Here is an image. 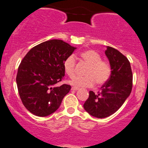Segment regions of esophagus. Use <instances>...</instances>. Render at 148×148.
Here are the masks:
<instances>
[{
	"label": "esophagus",
	"mask_w": 148,
	"mask_h": 148,
	"mask_svg": "<svg viewBox=\"0 0 148 148\" xmlns=\"http://www.w3.org/2000/svg\"><path fill=\"white\" fill-rule=\"evenodd\" d=\"M71 89L73 91H76V90H78L79 88L78 87H73L72 88H71Z\"/></svg>",
	"instance_id": "34e87169"
}]
</instances>
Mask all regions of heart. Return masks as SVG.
Masks as SVG:
<instances>
[{"label": "heart", "mask_w": 148, "mask_h": 148, "mask_svg": "<svg viewBox=\"0 0 148 148\" xmlns=\"http://www.w3.org/2000/svg\"><path fill=\"white\" fill-rule=\"evenodd\" d=\"M79 56L84 62L89 64L85 72L87 76L76 77L70 81L72 85L76 87H91L96 82L99 85L105 84L110 79L112 73V68L108 61L101 59V56L93 49L82 52ZM76 58L73 54L64 59L63 68L64 72L70 77H73L75 75Z\"/></svg>", "instance_id": "b5f03b06"}]
</instances>
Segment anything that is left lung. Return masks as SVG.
I'll use <instances>...</instances> for the list:
<instances>
[{
	"label": "left lung",
	"instance_id": "1",
	"mask_svg": "<svg viewBox=\"0 0 148 148\" xmlns=\"http://www.w3.org/2000/svg\"><path fill=\"white\" fill-rule=\"evenodd\" d=\"M105 53L112 68L110 79L97 94L90 91L83 106L88 113L98 118L114 114L130 95L133 86L132 68L127 58L111 47H107Z\"/></svg>",
	"mask_w": 148,
	"mask_h": 148
}]
</instances>
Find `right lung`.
Wrapping results in <instances>:
<instances>
[{"label": "right lung", "mask_w": 148, "mask_h": 148, "mask_svg": "<svg viewBox=\"0 0 148 148\" xmlns=\"http://www.w3.org/2000/svg\"><path fill=\"white\" fill-rule=\"evenodd\" d=\"M76 48L61 40H50L35 46L21 61L16 81L26 109L38 117L54 112L71 87H55L65 75L63 62Z\"/></svg>", "instance_id": "obj_1"}]
</instances>
